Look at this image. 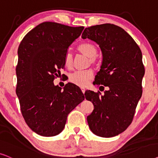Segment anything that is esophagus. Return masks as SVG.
I'll use <instances>...</instances> for the list:
<instances>
[{
    "instance_id": "obj_1",
    "label": "esophagus",
    "mask_w": 158,
    "mask_h": 158,
    "mask_svg": "<svg viewBox=\"0 0 158 158\" xmlns=\"http://www.w3.org/2000/svg\"><path fill=\"white\" fill-rule=\"evenodd\" d=\"M81 91H82L83 93H85V88H84V87H81Z\"/></svg>"
}]
</instances>
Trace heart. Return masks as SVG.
Wrapping results in <instances>:
<instances>
[{"mask_svg": "<svg viewBox=\"0 0 158 158\" xmlns=\"http://www.w3.org/2000/svg\"><path fill=\"white\" fill-rule=\"evenodd\" d=\"M78 50L81 53L85 55L89 58L91 64H95L96 58L95 56L98 53V49L96 46L89 43H85L78 46ZM64 64L67 68H71L73 64L72 55L68 52L65 55ZM93 73L91 70H83L76 71L69 76V80L75 85L80 87H85L88 83V81L92 79Z\"/></svg>", "mask_w": 158, "mask_h": 158, "instance_id": "b5f03b06", "label": "heart"}]
</instances>
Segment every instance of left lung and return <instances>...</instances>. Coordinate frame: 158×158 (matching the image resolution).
<instances>
[{"mask_svg": "<svg viewBox=\"0 0 158 158\" xmlns=\"http://www.w3.org/2000/svg\"><path fill=\"white\" fill-rule=\"evenodd\" d=\"M81 37L98 44L102 53L100 71L94 85L108 88L104 92H85L94 110L87 118L92 133L101 137H113L127 129L133 120L142 97L144 67L142 54L134 39L116 25L103 24L89 27ZM103 86H100L104 89Z\"/></svg>", "mask_w": 158, "mask_h": 158, "instance_id": "1", "label": "left lung"}]
</instances>
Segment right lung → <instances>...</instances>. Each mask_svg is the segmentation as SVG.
I'll list each match as a JSON object with an SVG mask.
<instances>
[{
    "label": "right lung",
    "instance_id": "obj_1",
    "mask_svg": "<svg viewBox=\"0 0 158 158\" xmlns=\"http://www.w3.org/2000/svg\"><path fill=\"white\" fill-rule=\"evenodd\" d=\"M84 28L43 22L29 31L19 46L16 92L25 122L39 135L60 134L69 113L85 100L77 85L69 83L62 89L53 83L64 68L69 47Z\"/></svg>",
    "mask_w": 158,
    "mask_h": 158
}]
</instances>
